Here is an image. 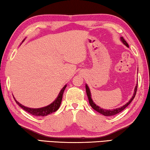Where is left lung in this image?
<instances>
[{"mask_svg":"<svg viewBox=\"0 0 150 150\" xmlns=\"http://www.w3.org/2000/svg\"><path fill=\"white\" fill-rule=\"evenodd\" d=\"M120 39L122 40V42H123L124 44H125L127 47H129V45L128 44V43L126 42V40L123 38V37H121ZM85 88H86V92H87V95L88 96V102H89V104L91 107H92L94 110L97 111L98 112H99L100 114H102L104 116H114L115 115H117L119 112H120L122 111L123 110H124L128 105H129L130 104V103L132 102V100L134 97H135L136 96V94L137 92V88H138V84L136 85V87H135V90H134V93L132 96V97L131 99L130 100V101H128V103H127L125 105H124L122 106V107L120 108H116V109H112V110H105V109H103V108H101L99 106H96L95 103L93 102L92 98H91V92H90V90L89 88H88V86L86 85L85 86Z\"/></svg>","mask_w":150,"mask_h":150,"instance_id":"obj_1","label":"left lung"}]
</instances>
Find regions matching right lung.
Wrapping results in <instances>:
<instances>
[{"label":"right lung","instance_id":"add662e5","mask_svg":"<svg viewBox=\"0 0 150 150\" xmlns=\"http://www.w3.org/2000/svg\"><path fill=\"white\" fill-rule=\"evenodd\" d=\"M67 87V85H65L63 88L62 89V91H60V93L58 95L57 98H56V100H54V103H52L51 105H48L47 106H45V107L43 108H28L26 107V106H23L21 104L19 103L18 101L16 100H14L16 101V103L20 107L22 108H23L25 111L28 112L31 114V115H34V116H47L49 114H51L52 112H54L57 111L58 110V108H59L61 103H62V97H63V92H64L65 88Z\"/></svg>","mask_w":150,"mask_h":150}]
</instances>
